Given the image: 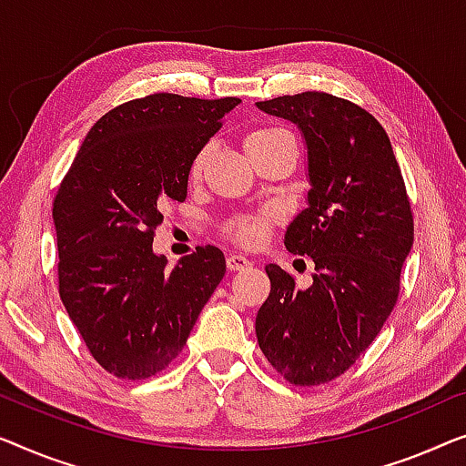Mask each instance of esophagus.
<instances>
[{
	"label": "esophagus",
	"instance_id": "obj_1",
	"mask_svg": "<svg viewBox=\"0 0 466 466\" xmlns=\"http://www.w3.org/2000/svg\"><path fill=\"white\" fill-rule=\"evenodd\" d=\"M226 266H228V270H247V268L251 266V261H248L245 255L232 253V255H228Z\"/></svg>",
	"mask_w": 466,
	"mask_h": 466
}]
</instances>
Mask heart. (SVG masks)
Listing matches in <instances>:
<instances>
[{
  "label": "heart",
  "mask_w": 466,
  "mask_h": 466,
  "mask_svg": "<svg viewBox=\"0 0 466 466\" xmlns=\"http://www.w3.org/2000/svg\"><path fill=\"white\" fill-rule=\"evenodd\" d=\"M283 135H289V133H287V130H283V128H274V127L255 128L245 137L247 152H248V149L264 146V143L277 139V137H283ZM207 158H208V147H202L200 152L194 156L192 167H189V175H192V179H198V177L202 175V170H205V165H207ZM272 219H274L272 211H264L259 215H248V218H242V219L236 221V224L230 228V234L234 236L236 240L242 242V245L258 247L266 240L268 232H270Z\"/></svg>",
  "instance_id": "1"
}]
</instances>
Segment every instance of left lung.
Masks as SVG:
<instances>
[{
	"label": "left lung",
	"instance_id": "obj_1",
	"mask_svg": "<svg viewBox=\"0 0 466 466\" xmlns=\"http://www.w3.org/2000/svg\"><path fill=\"white\" fill-rule=\"evenodd\" d=\"M291 120L308 147V207L285 247L314 261L312 285L268 264L270 296L255 319L268 363L298 386H317L355 365L390 317L414 245V218L389 135L370 111L327 93L259 101Z\"/></svg>",
	"mask_w": 466,
	"mask_h": 466
}]
</instances>
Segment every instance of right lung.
<instances>
[{"label": "right lung", "instance_id": "obj_1", "mask_svg": "<svg viewBox=\"0 0 466 466\" xmlns=\"http://www.w3.org/2000/svg\"><path fill=\"white\" fill-rule=\"evenodd\" d=\"M238 103L156 93L117 105L90 128L58 187V293L90 355L116 378L168 367L224 279L218 247L168 268L152 242L168 202L186 200L194 156Z\"/></svg>", "mask_w": 466, "mask_h": 466}]
</instances>
